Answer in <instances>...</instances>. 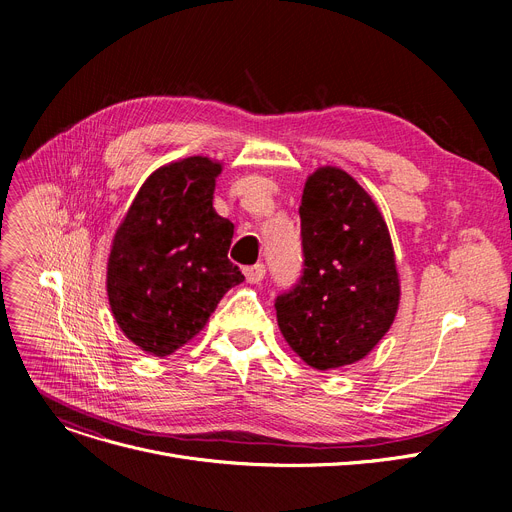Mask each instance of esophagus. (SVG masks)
<instances>
[{
    "mask_svg": "<svg viewBox=\"0 0 512 512\" xmlns=\"http://www.w3.org/2000/svg\"><path fill=\"white\" fill-rule=\"evenodd\" d=\"M245 276H247L249 284H259L265 278V265L263 263H255V265L247 267Z\"/></svg>",
    "mask_w": 512,
    "mask_h": 512,
    "instance_id": "obj_1",
    "label": "esophagus"
}]
</instances>
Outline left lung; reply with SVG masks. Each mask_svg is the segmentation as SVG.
<instances>
[{
  "instance_id": "1",
  "label": "left lung",
  "mask_w": 512,
  "mask_h": 512,
  "mask_svg": "<svg viewBox=\"0 0 512 512\" xmlns=\"http://www.w3.org/2000/svg\"><path fill=\"white\" fill-rule=\"evenodd\" d=\"M303 276L276 299L288 346L326 371L367 357L390 330L400 280L388 226L365 188L340 168H319L301 199Z\"/></svg>"
}]
</instances>
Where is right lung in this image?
<instances>
[{
	"label": "right lung",
	"instance_id": "add662e5",
	"mask_svg": "<svg viewBox=\"0 0 512 512\" xmlns=\"http://www.w3.org/2000/svg\"><path fill=\"white\" fill-rule=\"evenodd\" d=\"M220 172L222 164L201 155L161 166L116 230L107 299L124 336L153 357L195 338L245 280L228 259L234 224L213 209Z\"/></svg>",
	"mask_w": 512,
	"mask_h": 512
}]
</instances>
